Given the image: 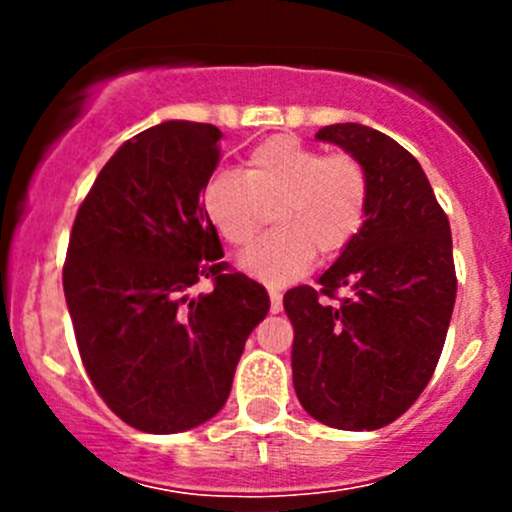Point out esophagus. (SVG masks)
Here are the masks:
<instances>
[{
	"instance_id": "1",
	"label": "esophagus",
	"mask_w": 512,
	"mask_h": 512,
	"mask_svg": "<svg viewBox=\"0 0 512 512\" xmlns=\"http://www.w3.org/2000/svg\"><path fill=\"white\" fill-rule=\"evenodd\" d=\"M270 309L272 312H282V294L277 289H270Z\"/></svg>"
}]
</instances>
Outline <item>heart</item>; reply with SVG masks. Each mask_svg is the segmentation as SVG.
Returning <instances> with one entry per match:
<instances>
[{
  "mask_svg": "<svg viewBox=\"0 0 512 512\" xmlns=\"http://www.w3.org/2000/svg\"><path fill=\"white\" fill-rule=\"evenodd\" d=\"M203 210L227 245H245L272 210L275 230L242 250L240 267L270 285L309 270L314 255L347 250L369 213V173L349 153L324 156L294 136L250 151L245 170H218L203 185Z\"/></svg>",
  "mask_w": 512,
  "mask_h": 512,
  "instance_id": "b5f03b06",
  "label": "heart"
}]
</instances>
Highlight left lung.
I'll return each instance as SVG.
<instances>
[{
	"label": "left lung",
	"instance_id": "obj_1",
	"mask_svg": "<svg viewBox=\"0 0 512 512\" xmlns=\"http://www.w3.org/2000/svg\"><path fill=\"white\" fill-rule=\"evenodd\" d=\"M317 138L364 163L369 213L319 287L285 294L292 381L312 418L374 431L406 414L436 371L456 302L451 225L418 160L394 138L361 123L324 126Z\"/></svg>",
	"mask_w": 512,
	"mask_h": 512
}]
</instances>
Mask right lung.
Listing matches in <instances>:
<instances>
[{"instance_id": "add662e5", "label": "right lung", "mask_w": 512, "mask_h": 512, "mask_svg": "<svg viewBox=\"0 0 512 512\" xmlns=\"http://www.w3.org/2000/svg\"><path fill=\"white\" fill-rule=\"evenodd\" d=\"M210 123L165 121L123 143L76 213L64 294L91 384L146 433L200 426L225 406L267 289L227 270L203 185L220 160ZM200 279L214 289L193 300Z\"/></svg>"}]
</instances>
